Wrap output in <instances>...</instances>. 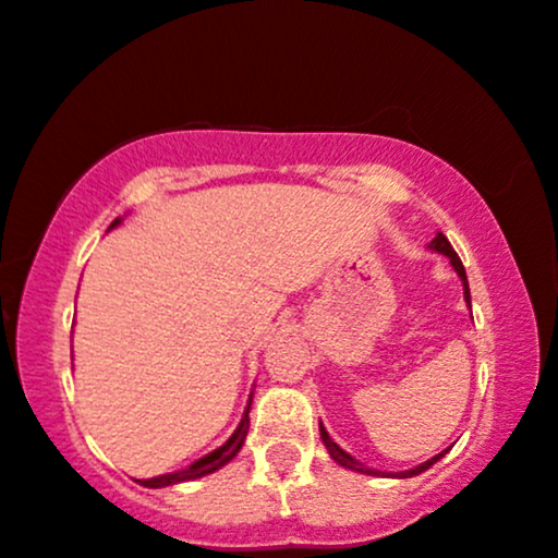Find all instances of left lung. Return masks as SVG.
<instances>
[{
  "instance_id": "1",
  "label": "left lung",
  "mask_w": 558,
  "mask_h": 558,
  "mask_svg": "<svg viewBox=\"0 0 558 558\" xmlns=\"http://www.w3.org/2000/svg\"><path fill=\"white\" fill-rule=\"evenodd\" d=\"M428 250H430V252H439V255H444V257H449L451 267H454L457 275H459V280H462V288H464V301H466V306L472 308V299H470V283H466V272H464V265H462V259H459V255H457V252H454V247H451V244H449L447 236H444L441 232H436L434 240L428 242ZM318 430H322V441H324V447H326V451H329V457L333 459V462L344 466V470H352V472H360V474H369V477H392V480H408V477H415V474H421V472L430 470V466H434L436 462H439V459H441V457L447 454V451H449V449H444L441 454L430 457L428 462H423V464H418V466H413V470H405V472H380V470H369V466H365V464H362V462H356V459H354L352 454H347V451L341 449L339 444L331 439V436H329V430L324 428V423H318Z\"/></svg>"
}]
</instances>
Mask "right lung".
<instances>
[{"label":"right lung","mask_w":558,"mask_h":558,"mask_svg":"<svg viewBox=\"0 0 558 558\" xmlns=\"http://www.w3.org/2000/svg\"><path fill=\"white\" fill-rule=\"evenodd\" d=\"M119 225H122V217L111 221V227H109V229H114V227H119ZM250 408H252V392H250L247 408H244V413H242L240 426L234 428V434L229 436V439H227L225 444H221L219 449H214V451H209V454H206V457L196 459V462L185 466V470L168 472V474H160V477H150V480H137L140 485H143V487H153V489H158V487H168V485H181V482H191V480L206 477V474L217 472V470H221V466H225V464L232 462V459H234L236 454H240V449H242L244 439H247V428H250Z\"/></svg>","instance_id":"obj_1"}]
</instances>
